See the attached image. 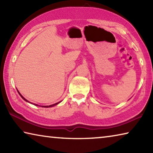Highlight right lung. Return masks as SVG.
I'll return each instance as SVG.
<instances>
[{"label":"right lung","instance_id":"obj_1","mask_svg":"<svg viewBox=\"0 0 153 153\" xmlns=\"http://www.w3.org/2000/svg\"><path fill=\"white\" fill-rule=\"evenodd\" d=\"M17 92H18V93H19V95L21 96V97H22V98H23V99H24V100H25V101H26V102H30L29 101H28V100H26V99H25V98L24 97H23V96L22 95V94H20V93H19V91H18V90H17ZM61 101H60V102H56V103H55V104H53V105H48V106H39V105H36V104H33V103H32V102H30V103H31V104H33V105H36V106H38V107H45V108H48V107H54V106H55V105H58L59 104V103H60Z\"/></svg>","mask_w":153,"mask_h":153}]
</instances>
